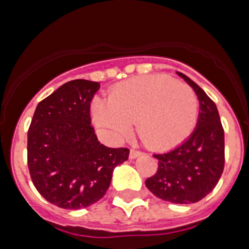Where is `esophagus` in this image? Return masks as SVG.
I'll return each instance as SVG.
<instances>
[{
	"instance_id": "34e87169",
	"label": "esophagus",
	"mask_w": 249,
	"mask_h": 249,
	"mask_svg": "<svg viewBox=\"0 0 249 249\" xmlns=\"http://www.w3.org/2000/svg\"><path fill=\"white\" fill-rule=\"evenodd\" d=\"M129 155H130V158H132V159H134V158H138L140 155H142V152L138 151V150H136V148H132Z\"/></svg>"
}]
</instances>
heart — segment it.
Instances as JSON below:
<instances>
[{
    "instance_id": "heart-1",
    "label": "heart",
    "mask_w": 249,
    "mask_h": 249,
    "mask_svg": "<svg viewBox=\"0 0 249 249\" xmlns=\"http://www.w3.org/2000/svg\"><path fill=\"white\" fill-rule=\"evenodd\" d=\"M197 95L191 86L168 75L134 77L109 91L108 102L95 99L94 120L115 137L124 136L137 121L146 146L166 150L182 143L195 128Z\"/></svg>"
}]
</instances>
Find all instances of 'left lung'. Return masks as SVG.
Listing matches in <instances>:
<instances>
[{
  "label": "left lung",
  "instance_id": "left-lung-1",
  "mask_svg": "<svg viewBox=\"0 0 249 249\" xmlns=\"http://www.w3.org/2000/svg\"><path fill=\"white\" fill-rule=\"evenodd\" d=\"M178 75L199 98L197 126L178 147L154 155L158 170L144 183L163 200L191 204L207 196L220 181L225 166V133L216 103L193 80L181 72Z\"/></svg>",
  "mask_w": 249,
  "mask_h": 249
}]
</instances>
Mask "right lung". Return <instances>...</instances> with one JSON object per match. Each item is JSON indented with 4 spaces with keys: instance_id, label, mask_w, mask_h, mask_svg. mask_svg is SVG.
<instances>
[{
    "instance_id": "1",
    "label": "right lung",
    "mask_w": 249,
    "mask_h": 249,
    "mask_svg": "<svg viewBox=\"0 0 249 249\" xmlns=\"http://www.w3.org/2000/svg\"><path fill=\"white\" fill-rule=\"evenodd\" d=\"M99 83L72 80L37 105L28 129L27 161L37 191L52 204L81 209L108 190L113 168L129 148L98 142L90 103Z\"/></svg>"
}]
</instances>
